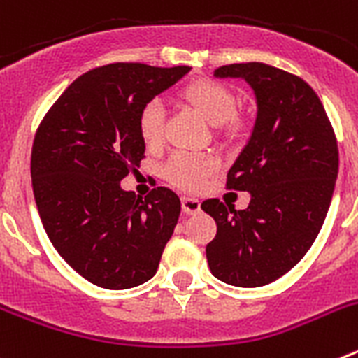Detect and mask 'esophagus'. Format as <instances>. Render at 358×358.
<instances>
[{
	"instance_id": "obj_1",
	"label": "esophagus",
	"mask_w": 358,
	"mask_h": 358,
	"mask_svg": "<svg viewBox=\"0 0 358 358\" xmlns=\"http://www.w3.org/2000/svg\"><path fill=\"white\" fill-rule=\"evenodd\" d=\"M181 204H182V211L188 215H195L201 211V201H199V199L182 197Z\"/></svg>"
}]
</instances>
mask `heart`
Masks as SVG:
<instances>
[{"label": "heart", "instance_id": "1", "mask_svg": "<svg viewBox=\"0 0 358 358\" xmlns=\"http://www.w3.org/2000/svg\"><path fill=\"white\" fill-rule=\"evenodd\" d=\"M182 98L211 125L224 123L229 131H236L240 127V120L235 118L236 96L227 85L206 78L195 80L182 91ZM138 131L148 148H156L163 143L164 106L161 100H150L141 107ZM217 166V157L210 154L177 152L164 164V177L177 188L197 192Z\"/></svg>", "mask_w": 358, "mask_h": 358}]
</instances>
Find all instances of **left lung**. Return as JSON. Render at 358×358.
Returning <instances> with one entry per match:
<instances>
[{
  "label": "left lung",
  "mask_w": 358,
  "mask_h": 358,
  "mask_svg": "<svg viewBox=\"0 0 358 358\" xmlns=\"http://www.w3.org/2000/svg\"><path fill=\"white\" fill-rule=\"evenodd\" d=\"M213 75L251 85L256 120L227 172L229 188L249 192V206L201 204L217 222L206 258L217 280L252 289L289 273L312 248L330 208L339 150L321 100L303 78L264 62L220 66Z\"/></svg>",
  "instance_id": "left-lung-1"
}]
</instances>
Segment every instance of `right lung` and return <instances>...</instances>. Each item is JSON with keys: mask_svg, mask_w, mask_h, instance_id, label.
Segmentation results:
<instances>
[{"mask_svg": "<svg viewBox=\"0 0 358 358\" xmlns=\"http://www.w3.org/2000/svg\"><path fill=\"white\" fill-rule=\"evenodd\" d=\"M189 69L94 68L71 82L37 129L31 186L41 222L57 252L93 285L132 289L156 274L181 201L163 186L143 199L120 182L143 159L141 107Z\"/></svg>", "mask_w": 358, "mask_h": 358, "instance_id": "add662e5", "label": "right lung"}]
</instances>
